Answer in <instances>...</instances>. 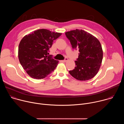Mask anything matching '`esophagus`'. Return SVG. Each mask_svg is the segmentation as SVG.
I'll return each mask as SVG.
<instances>
[{"label":"esophagus","mask_w":124,"mask_h":124,"mask_svg":"<svg viewBox=\"0 0 124 124\" xmlns=\"http://www.w3.org/2000/svg\"><path fill=\"white\" fill-rule=\"evenodd\" d=\"M68 60V59L67 58H65V59H64V60H62V62H66Z\"/></svg>","instance_id":"34e87169"}]
</instances>
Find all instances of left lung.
<instances>
[{"label": "left lung", "instance_id": "8db88e82", "mask_svg": "<svg viewBox=\"0 0 124 124\" xmlns=\"http://www.w3.org/2000/svg\"><path fill=\"white\" fill-rule=\"evenodd\" d=\"M73 48H78V57L75 61L76 67L69 72L79 80L92 78L100 68L103 51L100 41L95 36L83 30L76 29L65 33Z\"/></svg>", "mask_w": 124, "mask_h": 124}]
</instances>
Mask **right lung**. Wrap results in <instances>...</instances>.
Here are the masks:
<instances>
[{"instance_id":"obj_1","label":"right lung","mask_w":124,"mask_h":124,"mask_svg":"<svg viewBox=\"0 0 124 124\" xmlns=\"http://www.w3.org/2000/svg\"><path fill=\"white\" fill-rule=\"evenodd\" d=\"M61 34L40 29L25 35L22 39L19 46L18 57L23 69L30 77L43 79L54 72L59 61L48 55V51L53 42Z\"/></svg>"}]
</instances>
